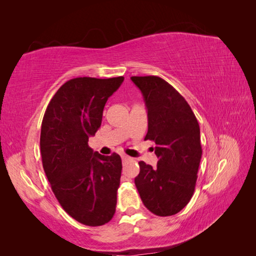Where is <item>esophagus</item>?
Returning a JSON list of instances; mask_svg holds the SVG:
<instances>
[{
  "label": "esophagus",
  "instance_id": "34e87169",
  "mask_svg": "<svg viewBox=\"0 0 256 256\" xmlns=\"http://www.w3.org/2000/svg\"><path fill=\"white\" fill-rule=\"evenodd\" d=\"M122 161H128V160H130L132 158L128 157V156H126V154H122Z\"/></svg>",
  "mask_w": 256,
  "mask_h": 256
}]
</instances>
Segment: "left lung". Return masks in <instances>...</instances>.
<instances>
[{
    "label": "left lung",
    "instance_id": "obj_1",
    "mask_svg": "<svg viewBox=\"0 0 256 256\" xmlns=\"http://www.w3.org/2000/svg\"><path fill=\"white\" fill-rule=\"evenodd\" d=\"M148 110L144 140L154 144L158 164L140 161L134 184L144 206L159 216L176 214L196 189L202 156L200 127L189 104L158 76H132Z\"/></svg>",
    "mask_w": 256,
    "mask_h": 256
}]
</instances>
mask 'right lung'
<instances>
[{
	"label": "right lung",
	"mask_w": 256,
	"mask_h": 256,
	"mask_svg": "<svg viewBox=\"0 0 256 256\" xmlns=\"http://www.w3.org/2000/svg\"><path fill=\"white\" fill-rule=\"evenodd\" d=\"M122 82V76L67 80L42 122V162L52 190L62 208L88 226H104L116 211L122 158L94 152L88 138L100 127L107 99Z\"/></svg>",
	"instance_id": "right-lung-1"
}]
</instances>
